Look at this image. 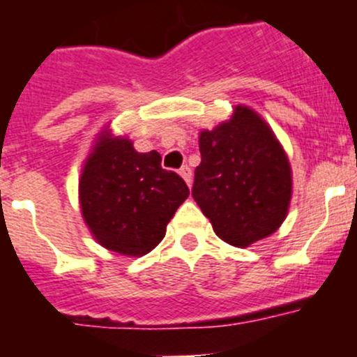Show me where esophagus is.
Here are the masks:
<instances>
[{
  "label": "esophagus",
  "instance_id": "esophagus-1",
  "mask_svg": "<svg viewBox=\"0 0 357 357\" xmlns=\"http://www.w3.org/2000/svg\"><path fill=\"white\" fill-rule=\"evenodd\" d=\"M178 173H181L182 178L188 182V185H191V182H193V176H191V168H189L188 164H185V166H182V168L178 169Z\"/></svg>",
  "mask_w": 357,
  "mask_h": 357
}]
</instances>
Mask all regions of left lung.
<instances>
[{"instance_id": "1", "label": "left lung", "mask_w": 357, "mask_h": 357, "mask_svg": "<svg viewBox=\"0 0 357 357\" xmlns=\"http://www.w3.org/2000/svg\"><path fill=\"white\" fill-rule=\"evenodd\" d=\"M193 198L218 238L234 247L275 232L288 214L291 169L266 123L247 107L200 134Z\"/></svg>"}]
</instances>
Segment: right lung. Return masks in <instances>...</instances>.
I'll return each instance as SVG.
<instances>
[{
	"instance_id": "right-lung-1",
	"label": "right lung",
	"mask_w": 357,
	"mask_h": 357,
	"mask_svg": "<svg viewBox=\"0 0 357 357\" xmlns=\"http://www.w3.org/2000/svg\"><path fill=\"white\" fill-rule=\"evenodd\" d=\"M189 188L160 166L155 150L135 151L128 139L100 137L80 178L84 220L102 247L144 255L162 241Z\"/></svg>"
}]
</instances>
